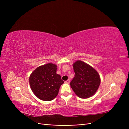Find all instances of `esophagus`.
I'll use <instances>...</instances> for the list:
<instances>
[{
    "instance_id": "34e87169",
    "label": "esophagus",
    "mask_w": 129,
    "mask_h": 129,
    "mask_svg": "<svg viewBox=\"0 0 129 129\" xmlns=\"http://www.w3.org/2000/svg\"><path fill=\"white\" fill-rule=\"evenodd\" d=\"M70 79L67 80L66 81H65V84H69L70 83Z\"/></svg>"
}]
</instances>
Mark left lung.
I'll return each mask as SVG.
<instances>
[{
	"label": "left lung",
	"instance_id": "1",
	"mask_svg": "<svg viewBox=\"0 0 129 129\" xmlns=\"http://www.w3.org/2000/svg\"><path fill=\"white\" fill-rule=\"evenodd\" d=\"M73 69L75 77L70 85L74 92L83 99L93 96L100 84L98 73L92 67L80 60L73 64Z\"/></svg>",
	"mask_w": 129,
	"mask_h": 129
}]
</instances>
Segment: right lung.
<instances>
[{
	"instance_id": "right-lung-1",
	"label": "right lung",
	"mask_w": 129,
	"mask_h": 129,
	"mask_svg": "<svg viewBox=\"0 0 129 129\" xmlns=\"http://www.w3.org/2000/svg\"><path fill=\"white\" fill-rule=\"evenodd\" d=\"M56 71L57 65L50 63L40 66L31 73L29 77L30 87L39 99L51 101L57 96L64 82L56 74Z\"/></svg>"
}]
</instances>
